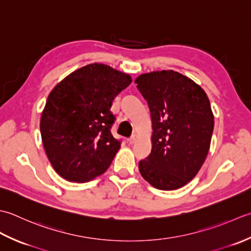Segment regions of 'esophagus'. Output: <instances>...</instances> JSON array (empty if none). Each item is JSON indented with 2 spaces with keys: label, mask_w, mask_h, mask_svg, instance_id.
I'll return each instance as SVG.
<instances>
[{
  "label": "esophagus",
  "mask_w": 251,
  "mask_h": 251,
  "mask_svg": "<svg viewBox=\"0 0 251 251\" xmlns=\"http://www.w3.org/2000/svg\"><path fill=\"white\" fill-rule=\"evenodd\" d=\"M137 141V134H133L127 142H129V144H134V143Z\"/></svg>",
  "instance_id": "esophagus-1"
}]
</instances>
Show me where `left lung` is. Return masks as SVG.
Segmentation results:
<instances>
[{
  "label": "left lung",
  "instance_id": "8db88e82",
  "mask_svg": "<svg viewBox=\"0 0 251 251\" xmlns=\"http://www.w3.org/2000/svg\"><path fill=\"white\" fill-rule=\"evenodd\" d=\"M134 82L150 107L152 130L141 176L158 190H177L206 160L214 126L210 101L196 82L173 70L142 74Z\"/></svg>",
  "mask_w": 251,
  "mask_h": 251
}]
</instances>
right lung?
<instances>
[{"label": "right lung", "instance_id": "obj_1", "mask_svg": "<svg viewBox=\"0 0 251 251\" xmlns=\"http://www.w3.org/2000/svg\"><path fill=\"white\" fill-rule=\"evenodd\" d=\"M132 82L108 65L75 70L50 91L41 115L44 151L65 180L89 182L108 169L120 148L111 134L112 100Z\"/></svg>", "mask_w": 251, "mask_h": 251}]
</instances>
